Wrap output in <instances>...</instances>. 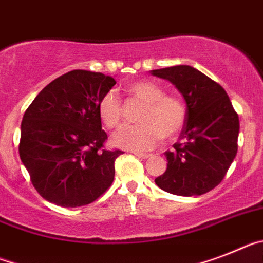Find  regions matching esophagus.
Masks as SVG:
<instances>
[{"label": "esophagus", "instance_id": "esophagus-1", "mask_svg": "<svg viewBox=\"0 0 263 263\" xmlns=\"http://www.w3.org/2000/svg\"><path fill=\"white\" fill-rule=\"evenodd\" d=\"M134 154H135V156L140 157V159H148V157L152 156L151 154H141V152H134Z\"/></svg>", "mask_w": 263, "mask_h": 263}]
</instances>
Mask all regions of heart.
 Returning a JSON list of instances; mask_svg holds the SVG:
<instances>
[{
    "mask_svg": "<svg viewBox=\"0 0 263 263\" xmlns=\"http://www.w3.org/2000/svg\"><path fill=\"white\" fill-rule=\"evenodd\" d=\"M127 92L134 99L144 103L139 114L140 124L125 125L112 138L114 145L123 149L143 152L152 149L161 139H172L181 132L186 120V107L180 98L165 95L159 84L148 81L132 82ZM100 120L108 128L122 123L123 104L115 91H107L98 102Z\"/></svg>",
    "mask_w": 263,
    "mask_h": 263,
    "instance_id": "heart-1",
    "label": "heart"
}]
</instances>
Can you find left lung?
<instances>
[{"label": "left lung", "instance_id": "left-lung-1", "mask_svg": "<svg viewBox=\"0 0 263 263\" xmlns=\"http://www.w3.org/2000/svg\"><path fill=\"white\" fill-rule=\"evenodd\" d=\"M175 84L186 103V120L173 151H166V171L155 179L163 191L201 196L223 180L237 155L239 120L227 91L186 65L152 70Z\"/></svg>", "mask_w": 263, "mask_h": 263}]
</instances>
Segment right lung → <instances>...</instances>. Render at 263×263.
<instances>
[{
  "instance_id": "add662e5",
  "label": "right lung",
  "mask_w": 263,
  "mask_h": 263,
  "mask_svg": "<svg viewBox=\"0 0 263 263\" xmlns=\"http://www.w3.org/2000/svg\"><path fill=\"white\" fill-rule=\"evenodd\" d=\"M115 84L109 75L72 70L47 84L26 109L20 157L45 200L83 206L111 186L123 152L104 149L98 102Z\"/></svg>"
}]
</instances>
